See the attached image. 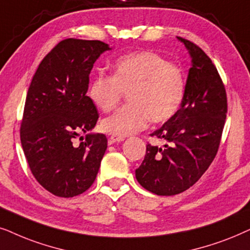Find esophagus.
Instances as JSON below:
<instances>
[{
    "instance_id": "34e87169",
    "label": "esophagus",
    "mask_w": 250,
    "mask_h": 250,
    "mask_svg": "<svg viewBox=\"0 0 250 250\" xmlns=\"http://www.w3.org/2000/svg\"><path fill=\"white\" fill-rule=\"evenodd\" d=\"M122 141H125V137H121V136H109V137H108V144L109 145L114 144V143H116V142L120 143Z\"/></svg>"
}]
</instances>
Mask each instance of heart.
<instances>
[{
	"mask_svg": "<svg viewBox=\"0 0 250 250\" xmlns=\"http://www.w3.org/2000/svg\"><path fill=\"white\" fill-rule=\"evenodd\" d=\"M128 92L130 104L102 121V129L114 136H128L154 123L170 120L181 107L185 92L182 69L158 53L144 51L120 57L113 75H96L89 97L103 112L114 109Z\"/></svg>",
	"mask_w": 250,
	"mask_h": 250,
	"instance_id": "heart-1",
	"label": "heart"
}]
</instances>
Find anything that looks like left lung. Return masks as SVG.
<instances>
[{"label":"left lung","mask_w":250,"mask_h":250,"mask_svg":"<svg viewBox=\"0 0 250 250\" xmlns=\"http://www.w3.org/2000/svg\"><path fill=\"white\" fill-rule=\"evenodd\" d=\"M192 58L181 108L151 137L164 147L146 145L136 178L147 191L175 195L197 183L214 161L224 129L228 97L211 59L200 46L178 38Z\"/></svg>","instance_id":"8db88e82"}]
</instances>
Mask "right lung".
<instances>
[{
    "instance_id": "obj_1",
    "label": "right lung",
    "mask_w": 250,
    "mask_h": 250,
    "mask_svg": "<svg viewBox=\"0 0 250 250\" xmlns=\"http://www.w3.org/2000/svg\"><path fill=\"white\" fill-rule=\"evenodd\" d=\"M106 50L108 44L98 40H62L43 58L28 88L21 146L36 181L57 197L73 198L90 188L107 148L103 134L75 143L99 118L86 91L95 62Z\"/></svg>"
}]
</instances>
